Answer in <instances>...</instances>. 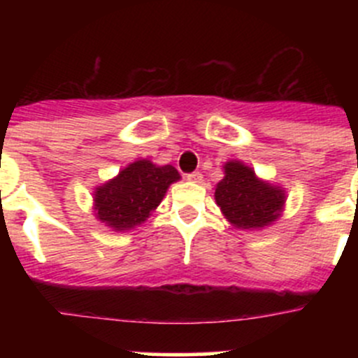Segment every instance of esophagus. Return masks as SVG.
I'll list each match as a JSON object with an SVG mask.
<instances>
[{
    "label": "esophagus",
    "mask_w": 358,
    "mask_h": 358,
    "mask_svg": "<svg viewBox=\"0 0 358 358\" xmlns=\"http://www.w3.org/2000/svg\"><path fill=\"white\" fill-rule=\"evenodd\" d=\"M187 180H189V182L199 183V182H202V175L199 171H194V173H190V175H187Z\"/></svg>",
    "instance_id": "esophagus-1"
}]
</instances>
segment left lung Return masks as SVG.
<instances>
[{
	"label": "left lung",
	"mask_w": 358,
	"mask_h": 358,
	"mask_svg": "<svg viewBox=\"0 0 358 358\" xmlns=\"http://www.w3.org/2000/svg\"><path fill=\"white\" fill-rule=\"evenodd\" d=\"M286 190L259 178L239 159L223 164V178L215 187V201L227 222L241 230H262L282 216Z\"/></svg>",
	"instance_id": "obj_1"
}]
</instances>
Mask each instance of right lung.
<instances>
[{
	"instance_id": "obj_1",
	"label": "right lung",
	"mask_w": 358,
	"mask_h": 358,
	"mask_svg": "<svg viewBox=\"0 0 358 358\" xmlns=\"http://www.w3.org/2000/svg\"><path fill=\"white\" fill-rule=\"evenodd\" d=\"M180 178L171 164L157 166L149 159L129 162L114 178L95 187V218L114 232H128L156 211L169 185Z\"/></svg>"
}]
</instances>
